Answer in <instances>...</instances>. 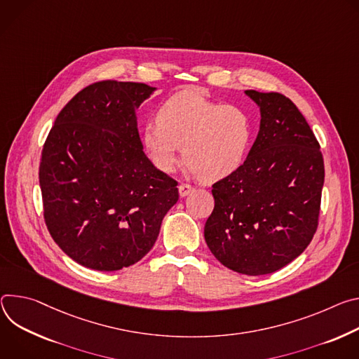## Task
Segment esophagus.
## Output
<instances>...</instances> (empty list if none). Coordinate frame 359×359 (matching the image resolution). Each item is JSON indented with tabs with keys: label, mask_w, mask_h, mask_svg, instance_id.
I'll return each mask as SVG.
<instances>
[{
	"label": "esophagus",
	"mask_w": 359,
	"mask_h": 359,
	"mask_svg": "<svg viewBox=\"0 0 359 359\" xmlns=\"http://www.w3.org/2000/svg\"><path fill=\"white\" fill-rule=\"evenodd\" d=\"M192 191H194V187L189 185V184H185V182L180 184V187H178V192H180L181 196H187V195L191 194Z\"/></svg>",
	"instance_id": "34e87169"
}]
</instances>
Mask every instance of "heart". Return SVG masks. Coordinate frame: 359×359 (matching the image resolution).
<instances>
[{"mask_svg":"<svg viewBox=\"0 0 359 359\" xmlns=\"http://www.w3.org/2000/svg\"><path fill=\"white\" fill-rule=\"evenodd\" d=\"M252 141L248 114L236 105H222L201 93L187 90L170 97L147 124L142 148L152 165L172 172L182 156L192 174L219 181L240 170Z\"/></svg>","mask_w":359,"mask_h":359,"instance_id":"1","label":"heart"}]
</instances>
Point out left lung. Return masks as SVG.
Returning a JSON list of instances; mask_svg holds the SVG:
<instances>
[{"mask_svg": "<svg viewBox=\"0 0 359 359\" xmlns=\"http://www.w3.org/2000/svg\"><path fill=\"white\" fill-rule=\"evenodd\" d=\"M245 94L259 105V133L243 167L212 185L215 205L204 235L226 268L265 275L294 261L312 241L325 170L320 142L290 98Z\"/></svg>", "mask_w": 359, "mask_h": 359, "instance_id": "obj_1", "label": "left lung"}]
</instances>
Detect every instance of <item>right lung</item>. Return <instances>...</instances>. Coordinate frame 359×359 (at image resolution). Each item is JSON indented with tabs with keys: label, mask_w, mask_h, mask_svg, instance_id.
Wrapping results in <instances>:
<instances>
[{
	"label": "right lung",
	"mask_w": 359,
	"mask_h": 359,
	"mask_svg": "<svg viewBox=\"0 0 359 359\" xmlns=\"http://www.w3.org/2000/svg\"><path fill=\"white\" fill-rule=\"evenodd\" d=\"M155 88L115 79L79 91L44 142L39 187L44 221L75 262L118 271L155 244L178 201V182L142 151L135 108Z\"/></svg>",
	"instance_id": "add662e5"
}]
</instances>
